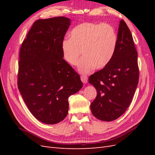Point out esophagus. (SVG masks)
I'll return each instance as SVG.
<instances>
[{
    "label": "esophagus",
    "mask_w": 155,
    "mask_h": 155,
    "mask_svg": "<svg viewBox=\"0 0 155 155\" xmlns=\"http://www.w3.org/2000/svg\"><path fill=\"white\" fill-rule=\"evenodd\" d=\"M81 80L83 83H86L88 81V78L86 75H82L81 76Z\"/></svg>",
    "instance_id": "1"
}]
</instances>
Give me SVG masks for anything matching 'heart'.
Returning <instances> with one entry per match:
<instances>
[{
  "label": "heart",
  "mask_w": 155,
  "mask_h": 155,
  "mask_svg": "<svg viewBox=\"0 0 155 155\" xmlns=\"http://www.w3.org/2000/svg\"><path fill=\"white\" fill-rule=\"evenodd\" d=\"M117 41L116 31L112 25L107 23H81L70 31V39L63 41V55L70 64L75 66L82 54L83 58L79 63V70L87 74L94 67L101 69L110 63Z\"/></svg>",
  "instance_id": "b5f03b06"
}]
</instances>
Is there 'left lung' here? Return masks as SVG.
<instances>
[{"mask_svg": "<svg viewBox=\"0 0 155 155\" xmlns=\"http://www.w3.org/2000/svg\"><path fill=\"white\" fill-rule=\"evenodd\" d=\"M138 80V52L130 30L121 20L113 58L88 79L97 90V96L91 105L92 114L105 121L119 118L130 104Z\"/></svg>", "mask_w": 155, "mask_h": 155, "instance_id": "8db88e82", "label": "left lung"}]
</instances>
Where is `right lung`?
Segmentation results:
<instances>
[{
    "label": "right lung",
    "instance_id": "1",
    "mask_svg": "<svg viewBox=\"0 0 155 155\" xmlns=\"http://www.w3.org/2000/svg\"><path fill=\"white\" fill-rule=\"evenodd\" d=\"M70 25L64 17L37 20L20 49L18 88L33 116L46 124L65 118L68 98L83 87L79 75L63 59L61 44Z\"/></svg>",
    "mask_w": 155,
    "mask_h": 155
}]
</instances>
